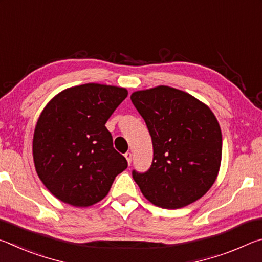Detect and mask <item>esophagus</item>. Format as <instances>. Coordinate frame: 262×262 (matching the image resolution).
<instances>
[{"instance_id":"esophagus-1","label":"esophagus","mask_w":262,"mask_h":262,"mask_svg":"<svg viewBox=\"0 0 262 262\" xmlns=\"http://www.w3.org/2000/svg\"><path fill=\"white\" fill-rule=\"evenodd\" d=\"M125 157H126V159H127L128 165H130V163H132V152H126V154H125Z\"/></svg>"}]
</instances>
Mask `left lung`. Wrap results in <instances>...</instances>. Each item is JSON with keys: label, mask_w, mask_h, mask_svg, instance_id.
<instances>
[{"label": "left lung", "mask_w": 262, "mask_h": 262, "mask_svg": "<svg viewBox=\"0 0 262 262\" xmlns=\"http://www.w3.org/2000/svg\"><path fill=\"white\" fill-rule=\"evenodd\" d=\"M130 99L147 123L154 147L149 171H133L142 194L165 209L201 199L221 167L222 132L215 114L194 96L166 85L135 91Z\"/></svg>", "instance_id": "8db88e82"}]
</instances>
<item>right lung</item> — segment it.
Masks as SVG:
<instances>
[{
    "instance_id": "obj_1",
    "label": "right lung",
    "mask_w": 262,
    "mask_h": 262,
    "mask_svg": "<svg viewBox=\"0 0 262 262\" xmlns=\"http://www.w3.org/2000/svg\"><path fill=\"white\" fill-rule=\"evenodd\" d=\"M127 95L125 88L86 83L62 90L41 111L33 133L34 167L60 201L95 205L127 168L105 127Z\"/></svg>"
}]
</instances>
